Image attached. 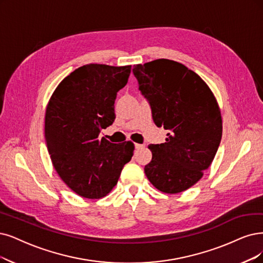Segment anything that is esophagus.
<instances>
[{
	"instance_id": "1",
	"label": "esophagus",
	"mask_w": 263,
	"mask_h": 263,
	"mask_svg": "<svg viewBox=\"0 0 263 263\" xmlns=\"http://www.w3.org/2000/svg\"><path fill=\"white\" fill-rule=\"evenodd\" d=\"M134 146H135V148H137V149H140V148H143V147H144V145H142V144H138V143H135Z\"/></svg>"
}]
</instances>
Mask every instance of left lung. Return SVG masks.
I'll return each mask as SVG.
<instances>
[{"label": "left lung", "instance_id": "1", "mask_svg": "<svg viewBox=\"0 0 263 263\" xmlns=\"http://www.w3.org/2000/svg\"><path fill=\"white\" fill-rule=\"evenodd\" d=\"M133 73L155 124L168 130L166 142L148 146L153 157L145 174L160 192L186 191L202 178L221 142L216 97L196 72L178 62L161 58L134 65Z\"/></svg>", "mask_w": 263, "mask_h": 263}]
</instances>
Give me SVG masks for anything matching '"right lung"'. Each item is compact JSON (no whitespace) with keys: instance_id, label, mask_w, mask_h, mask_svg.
Returning <instances> with one entry per match:
<instances>
[{"instance_id":"obj_1","label":"right lung","mask_w":263,"mask_h":263,"mask_svg":"<svg viewBox=\"0 0 263 263\" xmlns=\"http://www.w3.org/2000/svg\"><path fill=\"white\" fill-rule=\"evenodd\" d=\"M131 66L89 64L58 84L45 111V142L58 176L78 195L97 199L118 182L133 156L131 141L100 139L112 124L117 93L128 83Z\"/></svg>"}]
</instances>
